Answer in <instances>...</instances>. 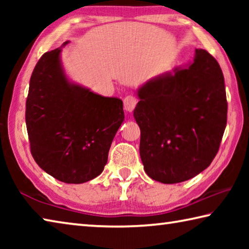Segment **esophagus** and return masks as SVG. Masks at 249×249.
Returning a JSON list of instances; mask_svg holds the SVG:
<instances>
[{
	"mask_svg": "<svg viewBox=\"0 0 249 249\" xmlns=\"http://www.w3.org/2000/svg\"><path fill=\"white\" fill-rule=\"evenodd\" d=\"M124 108L126 109L127 112H132L133 109L135 108L137 104V99L135 98L133 95H127L126 98L124 99Z\"/></svg>",
	"mask_w": 249,
	"mask_h": 249,
	"instance_id": "obj_1",
	"label": "esophagus"
}]
</instances>
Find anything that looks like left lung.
<instances>
[{
  "instance_id": "left-lung-1",
  "label": "left lung",
  "mask_w": 249,
  "mask_h": 249,
  "mask_svg": "<svg viewBox=\"0 0 249 249\" xmlns=\"http://www.w3.org/2000/svg\"><path fill=\"white\" fill-rule=\"evenodd\" d=\"M137 95L134 117L141 128L146 174L170 184L206 169L220 148L227 121L224 77L215 58L196 49L187 68L149 80Z\"/></svg>"
}]
</instances>
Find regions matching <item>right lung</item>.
<instances>
[{
    "label": "right lung",
    "instance_id": "obj_1",
    "mask_svg": "<svg viewBox=\"0 0 249 249\" xmlns=\"http://www.w3.org/2000/svg\"><path fill=\"white\" fill-rule=\"evenodd\" d=\"M60 53L61 48L45 53L32 73L25 113L28 140L44 171L65 183H83L107 165L124 121L123 102L71 83Z\"/></svg>",
    "mask_w": 249,
    "mask_h": 249
}]
</instances>
